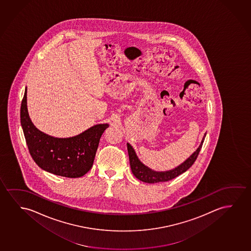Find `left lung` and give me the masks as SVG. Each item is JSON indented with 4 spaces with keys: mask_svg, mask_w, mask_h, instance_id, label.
<instances>
[{
    "mask_svg": "<svg viewBox=\"0 0 251 251\" xmlns=\"http://www.w3.org/2000/svg\"><path fill=\"white\" fill-rule=\"evenodd\" d=\"M205 135L206 134H204V136L202 139V142H201L200 147L187 160L184 161L178 167H175V169L166 172L153 171L145 166L144 164L142 163L141 160H139L138 157L136 155L135 150L132 148V146L129 143H127V153H128V157H129L131 171L136 178L142 181L146 182V183H159V182L171 180L173 178H176L178 175L185 173L186 170H188L190 167L193 166V164L195 162V160L200 153V149L202 148Z\"/></svg>",
    "mask_w": 251,
    "mask_h": 251,
    "instance_id": "left-lung-1",
    "label": "left lung"
}]
</instances>
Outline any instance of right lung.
Instances as JSON below:
<instances>
[{
    "instance_id": "obj_1",
    "label": "right lung",
    "mask_w": 251,
    "mask_h": 251,
    "mask_svg": "<svg viewBox=\"0 0 251 251\" xmlns=\"http://www.w3.org/2000/svg\"><path fill=\"white\" fill-rule=\"evenodd\" d=\"M21 124L30 154L45 171L79 178L91 170L99 141L109 124H98L70 138H55L39 130L30 120L26 88L21 106Z\"/></svg>"
}]
</instances>
